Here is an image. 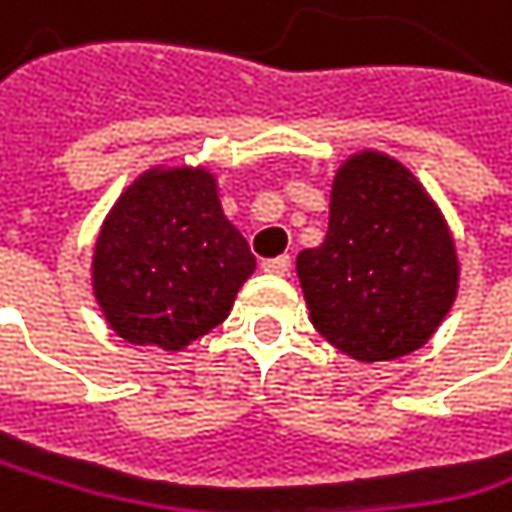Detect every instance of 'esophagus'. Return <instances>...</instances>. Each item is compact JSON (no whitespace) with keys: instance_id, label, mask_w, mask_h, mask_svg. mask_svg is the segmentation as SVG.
Wrapping results in <instances>:
<instances>
[{"instance_id":"esophagus-1","label":"esophagus","mask_w":512,"mask_h":512,"mask_svg":"<svg viewBox=\"0 0 512 512\" xmlns=\"http://www.w3.org/2000/svg\"><path fill=\"white\" fill-rule=\"evenodd\" d=\"M289 265H292L289 256H274V259H265V262H262V271L283 277V274H289Z\"/></svg>"}]
</instances>
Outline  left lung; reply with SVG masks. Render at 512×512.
Listing matches in <instances>:
<instances>
[{
    "label": "left lung",
    "mask_w": 512,
    "mask_h": 512,
    "mask_svg": "<svg viewBox=\"0 0 512 512\" xmlns=\"http://www.w3.org/2000/svg\"><path fill=\"white\" fill-rule=\"evenodd\" d=\"M295 271L313 329L359 362L419 350L459 289L437 205L401 162L374 150L338 168L326 241L301 250Z\"/></svg>",
    "instance_id": "left-lung-1"
}]
</instances>
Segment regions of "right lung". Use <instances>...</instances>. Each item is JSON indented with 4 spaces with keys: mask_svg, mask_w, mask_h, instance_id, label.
Listing matches in <instances>:
<instances>
[{
    "mask_svg": "<svg viewBox=\"0 0 512 512\" xmlns=\"http://www.w3.org/2000/svg\"><path fill=\"white\" fill-rule=\"evenodd\" d=\"M256 259L205 168H150L111 208L93 292L129 344L183 350L229 316Z\"/></svg>",
    "mask_w": 512,
    "mask_h": 512,
    "instance_id": "obj_1",
    "label": "right lung"
}]
</instances>
